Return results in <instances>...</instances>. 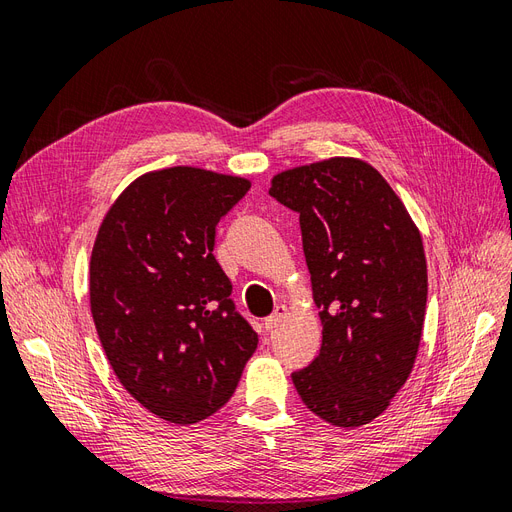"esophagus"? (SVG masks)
Instances as JSON below:
<instances>
[{"label":"esophagus","mask_w":512,"mask_h":512,"mask_svg":"<svg viewBox=\"0 0 512 512\" xmlns=\"http://www.w3.org/2000/svg\"><path fill=\"white\" fill-rule=\"evenodd\" d=\"M286 316H288V307H286V305H277L275 312L265 320V329H267L269 333H273L277 327H280V322H282Z\"/></svg>","instance_id":"obj_1"}]
</instances>
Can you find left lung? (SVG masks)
Segmentation results:
<instances>
[{
	"label": "left lung",
	"instance_id": "obj_1",
	"mask_svg": "<svg viewBox=\"0 0 512 512\" xmlns=\"http://www.w3.org/2000/svg\"><path fill=\"white\" fill-rule=\"evenodd\" d=\"M269 194L299 213L320 307V354L294 371V389L322 421L344 429L367 425L406 384L421 344V232L386 179L359 158L282 170Z\"/></svg>",
	"mask_w": 512,
	"mask_h": 512
}]
</instances>
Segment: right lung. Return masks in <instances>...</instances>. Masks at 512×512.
Segmentation results:
<instances>
[{
	"label": "right lung",
	"mask_w": 512,
	"mask_h": 512,
	"mask_svg": "<svg viewBox=\"0 0 512 512\" xmlns=\"http://www.w3.org/2000/svg\"><path fill=\"white\" fill-rule=\"evenodd\" d=\"M250 185L196 166L151 170L98 228L89 307L100 344L123 389L168 423L218 412L258 346L213 256L215 226Z\"/></svg>",
	"instance_id": "1"
}]
</instances>
